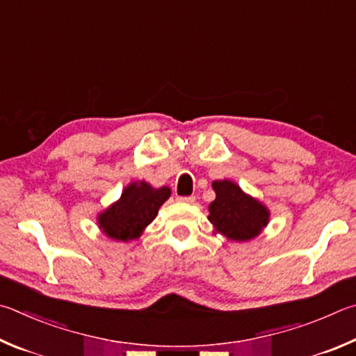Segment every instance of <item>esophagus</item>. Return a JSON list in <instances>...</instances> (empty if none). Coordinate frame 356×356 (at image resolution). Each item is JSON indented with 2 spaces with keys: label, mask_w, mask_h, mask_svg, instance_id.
Instances as JSON below:
<instances>
[{
  "label": "esophagus",
  "mask_w": 356,
  "mask_h": 356,
  "mask_svg": "<svg viewBox=\"0 0 356 356\" xmlns=\"http://www.w3.org/2000/svg\"><path fill=\"white\" fill-rule=\"evenodd\" d=\"M179 200H180V202H184V204H195L196 197L195 196H180Z\"/></svg>",
  "instance_id": "34e87169"
}]
</instances>
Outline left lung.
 <instances>
[{
    "instance_id": "8db88e82",
    "label": "left lung",
    "mask_w": 356,
    "mask_h": 356,
    "mask_svg": "<svg viewBox=\"0 0 356 356\" xmlns=\"http://www.w3.org/2000/svg\"><path fill=\"white\" fill-rule=\"evenodd\" d=\"M216 199L209 205V221L215 232L232 241H249L269 222V210L232 180H215Z\"/></svg>"
}]
</instances>
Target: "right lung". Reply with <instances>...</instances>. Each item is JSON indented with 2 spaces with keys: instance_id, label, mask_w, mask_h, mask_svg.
<instances>
[{
  "instance_id": "right-lung-1",
  "label": "right lung",
  "mask_w": 356,
  "mask_h": 356,
  "mask_svg": "<svg viewBox=\"0 0 356 356\" xmlns=\"http://www.w3.org/2000/svg\"><path fill=\"white\" fill-rule=\"evenodd\" d=\"M170 196L168 186L154 188L145 180L129 184L121 197L98 215L99 229L115 241L135 240L154 221Z\"/></svg>"
}]
</instances>
